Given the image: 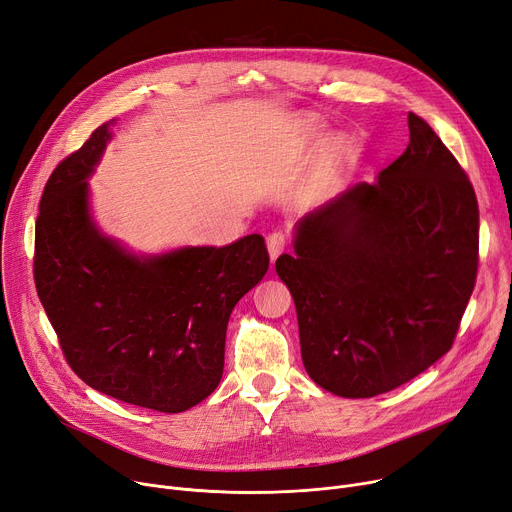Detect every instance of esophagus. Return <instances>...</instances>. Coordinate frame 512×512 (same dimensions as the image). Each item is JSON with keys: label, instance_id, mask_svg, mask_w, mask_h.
I'll list each match as a JSON object with an SVG mask.
<instances>
[{"label": "esophagus", "instance_id": "34e87169", "mask_svg": "<svg viewBox=\"0 0 512 512\" xmlns=\"http://www.w3.org/2000/svg\"><path fill=\"white\" fill-rule=\"evenodd\" d=\"M285 246H287V237H285L283 231H275V233H270V235L266 237L268 256H270V260H273V262L285 252Z\"/></svg>", "mask_w": 512, "mask_h": 512}]
</instances>
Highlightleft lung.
Segmentation results:
<instances>
[{
    "label": "left lung",
    "instance_id": "8db88e82",
    "mask_svg": "<svg viewBox=\"0 0 512 512\" xmlns=\"http://www.w3.org/2000/svg\"><path fill=\"white\" fill-rule=\"evenodd\" d=\"M409 144L293 227L275 268L308 376L345 399L388 393L455 341L477 275L479 210L457 159L415 113Z\"/></svg>",
    "mask_w": 512,
    "mask_h": 512
}]
</instances>
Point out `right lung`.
Instances as JSON below:
<instances>
[{"label": "right lung", "instance_id": "right-lung-1", "mask_svg": "<svg viewBox=\"0 0 512 512\" xmlns=\"http://www.w3.org/2000/svg\"><path fill=\"white\" fill-rule=\"evenodd\" d=\"M117 119L57 165L35 227V283L72 370L113 399L182 413L219 386L227 322L268 270L258 233L134 252L95 221L90 184Z\"/></svg>", "mask_w": 512, "mask_h": 512}]
</instances>
